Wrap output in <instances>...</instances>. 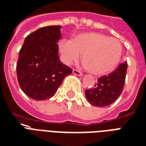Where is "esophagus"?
I'll return each instance as SVG.
<instances>
[{"label":"esophagus","mask_w":146,"mask_h":146,"mask_svg":"<svg viewBox=\"0 0 146 146\" xmlns=\"http://www.w3.org/2000/svg\"><path fill=\"white\" fill-rule=\"evenodd\" d=\"M72 72H73V74H75V75H78V76H82V72L78 71V70H76V69H73Z\"/></svg>","instance_id":"obj_1"}]
</instances>
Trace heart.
I'll return each instance as SVG.
<instances>
[{
	"instance_id": "b5f03b06",
	"label": "heart",
	"mask_w": 146,
	"mask_h": 146,
	"mask_svg": "<svg viewBox=\"0 0 146 146\" xmlns=\"http://www.w3.org/2000/svg\"><path fill=\"white\" fill-rule=\"evenodd\" d=\"M61 60L70 65L82 53L83 64L91 73L102 75L112 72L119 64L122 47L118 39L98 32L80 34L72 40L63 39L59 43Z\"/></svg>"
}]
</instances>
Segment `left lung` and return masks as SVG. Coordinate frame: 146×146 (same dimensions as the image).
Listing matches in <instances>:
<instances>
[{
	"label": "left lung",
	"instance_id": "left-lung-1",
	"mask_svg": "<svg viewBox=\"0 0 146 146\" xmlns=\"http://www.w3.org/2000/svg\"><path fill=\"white\" fill-rule=\"evenodd\" d=\"M127 68L126 62L120 64L114 72L99 78L94 88L85 90L88 102L96 107H105L115 102L123 90Z\"/></svg>",
	"mask_w": 146,
	"mask_h": 146
}]
</instances>
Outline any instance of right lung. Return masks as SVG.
Returning <instances> with one entry per match:
<instances>
[{"label":"right lung","instance_id":"obj_1","mask_svg":"<svg viewBox=\"0 0 146 146\" xmlns=\"http://www.w3.org/2000/svg\"><path fill=\"white\" fill-rule=\"evenodd\" d=\"M61 26L40 27L25 38L17 62V81L25 94L36 101L53 96L72 69L59 59Z\"/></svg>","mask_w":146,"mask_h":146}]
</instances>
